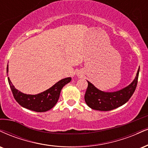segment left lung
I'll return each instance as SVG.
<instances>
[{"label":"left lung","mask_w":148,"mask_h":148,"mask_svg":"<svg viewBox=\"0 0 148 148\" xmlns=\"http://www.w3.org/2000/svg\"><path fill=\"white\" fill-rule=\"evenodd\" d=\"M138 73L139 68L130 84L122 90L113 92L101 91L88 81V86L85 94V103L90 108L99 111H110L123 106L129 101L136 90Z\"/></svg>","instance_id":"8db88e82"}]
</instances>
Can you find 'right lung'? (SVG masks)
<instances>
[{
	"instance_id": "1",
	"label": "right lung",
	"mask_w": 148,
	"mask_h": 148,
	"mask_svg": "<svg viewBox=\"0 0 148 148\" xmlns=\"http://www.w3.org/2000/svg\"><path fill=\"white\" fill-rule=\"evenodd\" d=\"M8 73V65L7 67V74ZM71 80V77L65 78L57 82L45 91L35 95H31L24 94L16 90L8 77L9 84L15 100L23 108L37 112H43L51 109L58 102L62 88L69 83Z\"/></svg>"
}]
</instances>
